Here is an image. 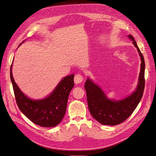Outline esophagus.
<instances>
[{
    "label": "esophagus",
    "instance_id": "34e87169",
    "mask_svg": "<svg viewBox=\"0 0 156 156\" xmlns=\"http://www.w3.org/2000/svg\"><path fill=\"white\" fill-rule=\"evenodd\" d=\"M83 81V77L80 74H77L74 77V83L76 84H79L81 83Z\"/></svg>",
    "mask_w": 156,
    "mask_h": 156
}]
</instances>
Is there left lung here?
Listing matches in <instances>:
<instances>
[{"instance_id":"1","label":"left lung","mask_w":156,"mask_h":156,"mask_svg":"<svg viewBox=\"0 0 156 156\" xmlns=\"http://www.w3.org/2000/svg\"><path fill=\"white\" fill-rule=\"evenodd\" d=\"M133 41L140 57L141 66L138 83L135 90L121 100L109 99L101 88L87 78L84 87L87 94L88 108L94 119L103 125L115 126L124 122L131 115L142 98L145 87V61L135 39L128 35Z\"/></svg>"}]
</instances>
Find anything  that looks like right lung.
Wrapping results in <instances>:
<instances>
[{"instance_id":"add662e5","label":"right lung","mask_w":156,"mask_h":156,"mask_svg":"<svg viewBox=\"0 0 156 156\" xmlns=\"http://www.w3.org/2000/svg\"><path fill=\"white\" fill-rule=\"evenodd\" d=\"M12 63L10 70L11 80L17 105L21 112L37 125L42 127L56 126L65 115L69 96L74 86L73 74L63 78L47 97L33 100L22 92L15 83L12 77Z\"/></svg>"}]
</instances>
